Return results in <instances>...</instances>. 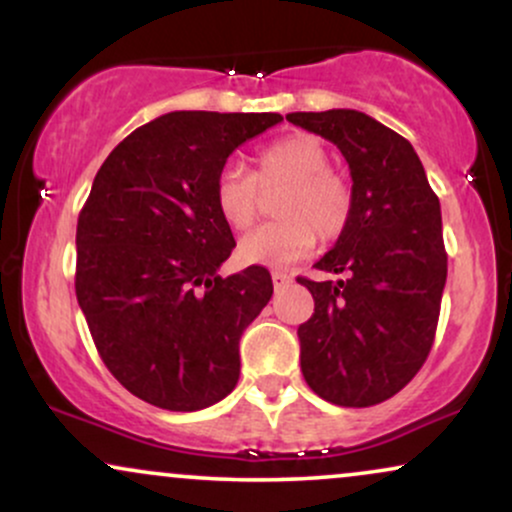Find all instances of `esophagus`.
I'll return each instance as SVG.
<instances>
[{"instance_id":"34e87169","label":"esophagus","mask_w":512,"mask_h":512,"mask_svg":"<svg viewBox=\"0 0 512 512\" xmlns=\"http://www.w3.org/2000/svg\"><path fill=\"white\" fill-rule=\"evenodd\" d=\"M272 281H274V289L279 291V289H284L286 284H289L291 276L286 274V272H272Z\"/></svg>"}]
</instances>
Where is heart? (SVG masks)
<instances>
[{
	"label": "heart",
	"mask_w": 512,
	"mask_h": 512,
	"mask_svg": "<svg viewBox=\"0 0 512 512\" xmlns=\"http://www.w3.org/2000/svg\"><path fill=\"white\" fill-rule=\"evenodd\" d=\"M289 182L276 202L279 221L264 223L238 245L245 264H289L308 255L315 233L339 238L354 214V190L342 173L330 168V151L317 137L291 134L257 154L255 178L236 166L216 175L214 207L233 231H245L260 209V190Z\"/></svg>",
	"instance_id": "1"
}]
</instances>
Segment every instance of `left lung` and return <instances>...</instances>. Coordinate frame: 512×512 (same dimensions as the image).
<instances>
[{"instance_id": "1", "label": "left lung", "mask_w": 512, "mask_h": 512, "mask_svg": "<svg viewBox=\"0 0 512 512\" xmlns=\"http://www.w3.org/2000/svg\"><path fill=\"white\" fill-rule=\"evenodd\" d=\"M286 120L337 144L354 180L349 226L315 262L346 279L298 276L315 301L313 317L298 327L303 378L339 407H373L419 373L436 337L448 276L440 202L414 146L366 113Z\"/></svg>"}]
</instances>
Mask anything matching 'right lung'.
<instances>
[{
	"label": "right lung",
	"instance_id": "obj_1",
	"mask_svg": "<svg viewBox=\"0 0 512 512\" xmlns=\"http://www.w3.org/2000/svg\"><path fill=\"white\" fill-rule=\"evenodd\" d=\"M276 113L180 110L110 151L76 223V301L117 383L168 411L221 402L240 334L272 298L264 267L219 276L236 240L214 207L226 158Z\"/></svg>",
	"mask_w": 512,
	"mask_h": 512
}]
</instances>
